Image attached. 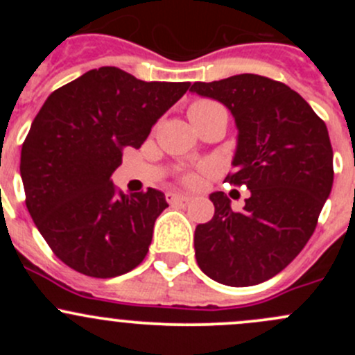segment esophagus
<instances>
[{
    "label": "esophagus",
    "mask_w": 355,
    "mask_h": 355,
    "mask_svg": "<svg viewBox=\"0 0 355 355\" xmlns=\"http://www.w3.org/2000/svg\"><path fill=\"white\" fill-rule=\"evenodd\" d=\"M191 199V196L187 194H180V192H168L166 194V200L170 204H177V202H187Z\"/></svg>",
    "instance_id": "obj_1"
}]
</instances>
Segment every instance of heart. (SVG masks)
<instances>
[{"instance_id":"obj_1","label":"heart","mask_w":355,"mask_h":355,"mask_svg":"<svg viewBox=\"0 0 355 355\" xmlns=\"http://www.w3.org/2000/svg\"><path fill=\"white\" fill-rule=\"evenodd\" d=\"M216 108H221V106L216 105V103H213V101H198V103H194L191 108H189V116H194V114H199V113H206V111L216 110ZM187 180L194 182L196 177L194 175H189Z\"/></svg>"}]
</instances>
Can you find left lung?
I'll return each mask as SVG.
<instances>
[{
	"label": "left lung",
	"instance_id": "obj_1",
	"mask_svg": "<svg viewBox=\"0 0 355 355\" xmlns=\"http://www.w3.org/2000/svg\"><path fill=\"white\" fill-rule=\"evenodd\" d=\"M191 92L232 113L239 134L227 178L250 191L239 213L223 192L209 196L214 216L196 228V259L218 284L257 285L285 270L316 228L333 185L328 128L302 96L261 75L196 82Z\"/></svg>",
	"mask_w": 355,
	"mask_h": 355
}]
</instances>
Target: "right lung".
I'll return each instance as SVG.
<instances>
[{
  "instance_id": "obj_1",
  "label": "right lung",
  "mask_w": 355,
  "mask_h": 355,
  "mask_svg": "<svg viewBox=\"0 0 355 355\" xmlns=\"http://www.w3.org/2000/svg\"><path fill=\"white\" fill-rule=\"evenodd\" d=\"M191 82H144L116 67L85 71L49 94L20 155L25 204L53 252L94 278L128 273L142 263L161 191L127 196L110 180L121 149H139L153 125Z\"/></svg>"
}]
</instances>
